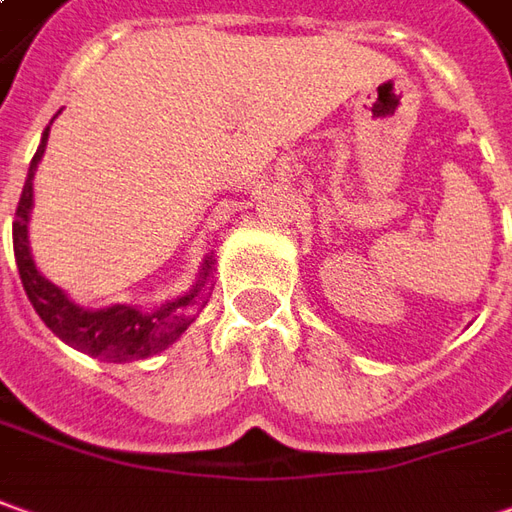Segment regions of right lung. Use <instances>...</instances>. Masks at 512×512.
<instances>
[{"label":"right lung","mask_w":512,"mask_h":512,"mask_svg":"<svg viewBox=\"0 0 512 512\" xmlns=\"http://www.w3.org/2000/svg\"><path fill=\"white\" fill-rule=\"evenodd\" d=\"M47 137H50V128L44 131L41 145L30 162L27 182H24L22 198L16 207V221H13V255H16L27 300L33 302L41 322L61 342L81 350V353H89V356L106 358V361H139V358H151L168 350L196 319L198 305L210 288L212 255L204 257L198 283L184 297L165 302L156 311H139L134 305H109V308L89 311V308L75 305L58 285H52L36 269V260L30 252V238H27V221H30V210H33V176H36L38 162L47 148Z\"/></svg>","instance_id":"obj_1"}]
</instances>
